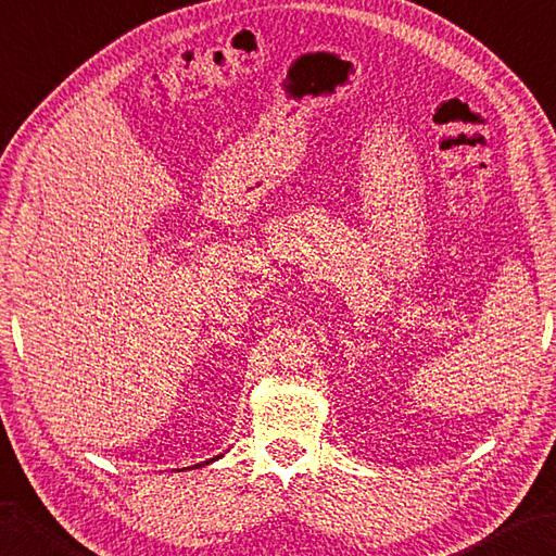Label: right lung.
Returning a JSON list of instances; mask_svg holds the SVG:
<instances>
[{"label":"right lung","instance_id":"obj_1","mask_svg":"<svg viewBox=\"0 0 556 556\" xmlns=\"http://www.w3.org/2000/svg\"><path fill=\"white\" fill-rule=\"evenodd\" d=\"M216 458H219V455H216ZM212 460H214V458H212ZM212 460H206V465H210V463H212ZM194 467H198V465H194Z\"/></svg>","mask_w":556,"mask_h":556}]
</instances>
